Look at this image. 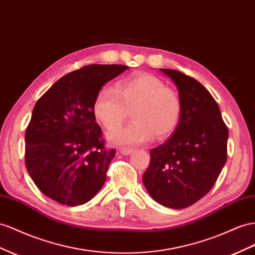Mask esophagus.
I'll list each match as a JSON object with an SVG mask.
<instances>
[{
    "label": "esophagus",
    "instance_id": "34e87169",
    "mask_svg": "<svg viewBox=\"0 0 255 255\" xmlns=\"http://www.w3.org/2000/svg\"><path fill=\"white\" fill-rule=\"evenodd\" d=\"M134 151V149H132V148H122L121 150H120V152L122 153V154H126V155H128V154H130Z\"/></svg>",
    "mask_w": 255,
    "mask_h": 255
}]
</instances>
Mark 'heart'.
<instances>
[{"instance_id": "1", "label": "heart", "mask_w": 255, "mask_h": 255, "mask_svg": "<svg viewBox=\"0 0 255 255\" xmlns=\"http://www.w3.org/2000/svg\"><path fill=\"white\" fill-rule=\"evenodd\" d=\"M132 111L133 122L109 134L116 143L135 144L162 139L177 128L182 103L176 91L149 74L120 81L116 89L103 88L94 102V115L105 128L113 130L126 121Z\"/></svg>"}]
</instances>
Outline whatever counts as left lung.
<instances>
[{
    "instance_id": "obj_1",
    "label": "left lung",
    "mask_w": 255,
    "mask_h": 255,
    "mask_svg": "<svg viewBox=\"0 0 255 255\" xmlns=\"http://www.w3.org/2000/svg\"><path fill=\"white\" fill-rule=\"evenodd\" d=\"M160 70L177 86L182 114L169 138L150 150L142 181L155 202L182 209L215 185L228 159L229 128L217 102L201 82L179 71Z\"/></svg>"
}]
</instances>
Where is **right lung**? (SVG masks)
Wrapping results in <instances>:
<instances>
[{
    "label": "right lung",
    "mask_w": 255,
    "mask_h": 255,
    "mask_svg": "<svg viewBox=\"0 0 255 255\" xmlns=\"http://www.w3.org/2000/svg\"><path fill=\"white\" fill-rule=\"evenodd\" d=\"M126 65L91 64L66 74L34 106L25 130V166L40 192L67 206L93 198L116 150L105 147L94 102Z\"/></svg>",
    "instance_id": "1"
}]
</instances>
